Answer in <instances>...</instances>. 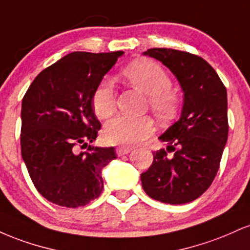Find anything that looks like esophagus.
Here are the masks:
<instances>
[{
    "label": "esophagus",
    "mask_w": 250,
    "mask_h": 250,
    "mask_svg": "<svg viewBox=\"0 0 250 250\" xmlns=\"http://www.w3.org/2000/svg\"><path fill=\"white\" fill-rule=\"evenodd\" d=\"M130 150H131V148H129V147H119L116 149V154H117V156H123V155L130 153Z\"/></svg>",
    "instance_id": "34e87169"
}]
</instances>
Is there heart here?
Segmentation results:
<instances>
[{"label":"heart","instance_id":"b5f03b06","mask_svg":"<svg viewBox=\"0 0 250 250\" xmlns=\"http://www.w3.org/2000/svg\"><path fill=\"white\" fill-rule=\"evenodd\" d=\"M123 77L142 93L147 94L149 105L160 120L173 119L179 100L170 90V77L161 65L151 60H140L123 70ZM91 107L99 119H107L115 109V90L109 80L97 84L91 96ZM154 121L149 116L117 115L105 123L103 137L108 143L134 146L154 133Z\"/></svg>","mask_w":250,"mask_h":250}]
</instances>
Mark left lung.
Segmentation results:
<instances>
[{
	"mask_svg": "<svg viewBox=\"0 0 250 250\" xmlns=\"http://www.w3.org/2000/svg\"><path fill=\"white\" fill-rule=\"evenodd\" d=\"M143 55L162 62L183 91L179 121L159 137L167 149L154 151L153 163L141 174L143 190L169 205L191 202L210 187L220 168L229 128L227 89L214 68L194 54L153 48Z\"/></svg>",
	"mask_w": 250,
	"mask_h": 250,
	"instance_id": "left-lung-1",
	"label": "left lung"
}]
</instances>
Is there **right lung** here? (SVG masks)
<instances>
[{
    "label": "right lung",
    "mask_w": 250,
    "mask_h": 250,
    "mask_svg": "<svg viewBox=\"0 0 250 250\" xmlns=\"http://www.w3.org/2000/svg\"><path fill=\"white\" fill-rule=\"evenodd\" d=\"M122 55L68 54L42 70L22 100V159L37 191L57 206L81 207L101 194V171L116 153L90 145L101 128L91 96Z\"/></svg>",
    "instance_id": "obj_1"
}]
</instances>
